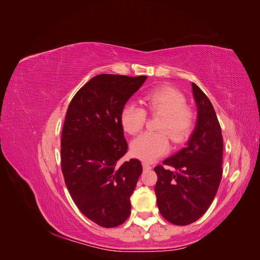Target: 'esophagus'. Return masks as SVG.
<instances>
[{"label": "esophagus", "mask_w": 260, "mask_h": 260, "mask_svg": "<svg viewBox=\"0 0 260 260\" xmlns=\"http://www.w3.org/2000/svg\"><path fill=\"white\" fill-rule=\"evenodd\" d=\"M142 165H143V169H145V170H149V169L153 168L152 165H149L148 162H145V161H144Z\"/></svg>", "instance_id": "1"}]
</instances>
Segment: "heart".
<instances>
[{
  "mask_svg": "<svg viewBox=\"0 0 260 260\" xmlns=\"http://www.w3.org/2000/svg\"><path fill=\"white\" fill-rule=\"evenodd\" d=\"M143 103L145 109L136 104H125L120 113V122L129 135H137L144 128L148 112L159 116L155 132H146L133 140L131 153L144 161H153L169 151V138L175 144L185 142L195 125V113L186 105L184 94L169 85H160L148 91Z\"/></svg>",
  "mask_w": 260,
  "mask_h": 260,
  "instance_id": "1",
  "label": "heart"
}]
</instances>
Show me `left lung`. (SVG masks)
Listing matches in <instances>:
<instances>
[{"label": "left lung", "instance_id": "8db88e82", "mask_svg": "<svg viewBox=\"0 0 260 260\" xmlns=\"http://www.w3.org/2000/svg\"><path fill=\"white\" fill-rule=\"evenodd\" d=\"M198 122L187 145L154 168L161 216L177 225L199 220L214 201L222 178L221 127L209 99L192 83Z\"/></svg>", "mask_w": 260, "mask_h": 260}]
</instances>
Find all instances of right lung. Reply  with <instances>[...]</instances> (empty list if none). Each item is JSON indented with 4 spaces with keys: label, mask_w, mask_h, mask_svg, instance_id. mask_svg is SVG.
Listing matches in <instances>:
<instances>
[{
    "label": "right lung",
    "mask_w": 260,
    "mask_h": 260,
    "mask_svg": "<svg viewBox=\"0 0 260 260\" xmlns=\"http://www.w3.org/2000/svg\"><path fill=\"white\" fill-rule=\"evenodd\" d=\"M146 76L102 74L78 91L68 106L60 139V166L76 206L103 228L122 224L130 196L142 174L137 158L120 162L128 151L121 109Z\"/></svg>",
    "instance_id": "1"
}]
</instances>
